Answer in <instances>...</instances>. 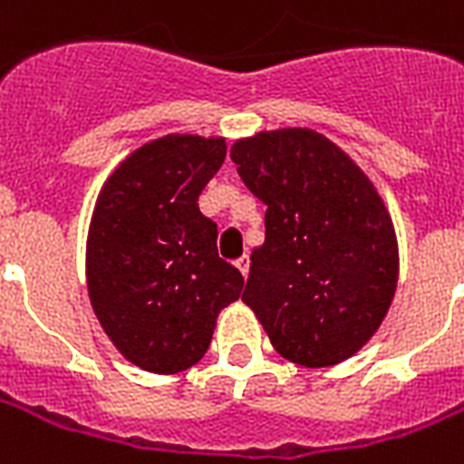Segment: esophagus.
I'll return each instance as SVG.
<instances>
[{
  "instance_id": "obj_1",
  "label": "esophagus",
  "mask_w": 464,
  "mask_h": 464,
  "mask_svg": "<svg viewBox=\"0 0 464 464\" xmlns=\"http://www.w3.org/2000/svg\"><path fill=\"white\" fill-rule=\"evenodd\" d=\"M236 267H238V270H241L243 277L248 276V270H250V260H248V256H243V258L236 260Z\"/></svg>"
}]
</instances>
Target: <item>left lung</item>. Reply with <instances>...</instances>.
I'll use <instances>...</instances> for the list:
<instances>
[{"label": "left lung", "instance_id": "obj_1", "mask_svg": "<svg viewBox=\"0 0 464 464\" xmlns=\"http://www.w3.org/2000/svg\"><path fill=\"white\" fill-rule=\"evenodd\" d=\"M231 160L267 206L266 243L250 253L243 302L285 359L344 362L372 339L396 293L386 206L369 177L312 130L238 140Z\"/></svg>", "mask_w": 464, "mask_h": 464}]
</instances>
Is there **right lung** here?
Instances as JSON below:
<instances>
[{"label":"right lung","mask_w":464,"mask_h":464,"mask_svg":"<svg viewBox=\"0 0 464 464\" xmlns=\"http://www.w3.org/2000/svg\"><path fill=\"white\" fill-rule=\"evenodd\" d=\"M223 160L218 137L154 140L110 174L92 211L91 304L112 344L145 372L194 366L218 312L241 297V270L218 258V228L198 211Z\"/></svg>","instance_id":"right-lung-1"}]
</instances>
